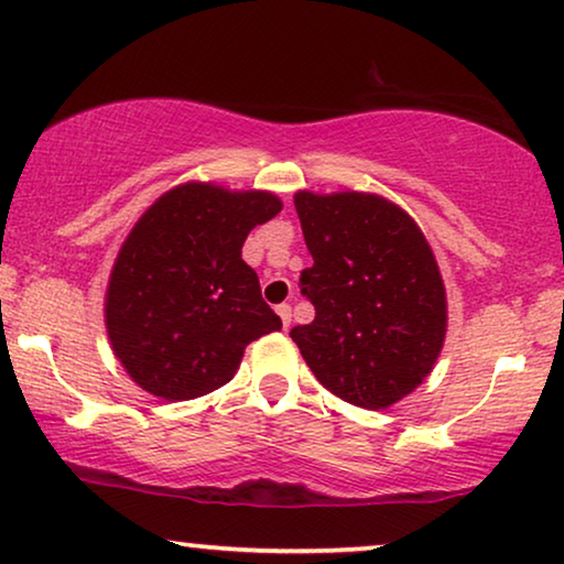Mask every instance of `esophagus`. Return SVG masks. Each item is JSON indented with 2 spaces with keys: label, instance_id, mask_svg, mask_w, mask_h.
I'll list each match as a JSON object with an SVG mask.
<instances>
[{
  "label": "esophagus",
  "instance_id": "esophagus-1",
  "mask_svg": "<svg viewBox=\"0 0 564 564\" xmlns=\"http://www.w3.org/2000/svg\"><path fill=\"white\" fill-rule=\"evenodd\" d=\"M276 313H280L282 326L290 328V323H292V307H290L288 303H282V305H276Z\"/></svg>",
  "mask_w": 564,
  "mask_h": 564
}]
</instances>
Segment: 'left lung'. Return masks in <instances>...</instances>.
Here are the masks:
<instances>
[{"label":"left lung","instance_id":"8db88e82","mask_svg":"<svg viewBox=\"0 0 564 564\" xmlns=\"http://www.w3.org/2000/svg\"><path fill=\"white\" fill-rule=\"evenodd\" d=\"M295 210L313 267L300 274L315 307L292 341L323 388L380 411L419 388L446 336V290L411 215L369 192L300 189Z\"/></svg>","mask_w":564,"mask_h":564}]
</instances>
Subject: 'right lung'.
<instances>
[{"mask_svg": "<svg viewBox=\"0 0 564 564\" xmlns=\"http://www.w3.org/2000/svg\"><path fill=\"white\" fill-rule=\"evenodd\" d=\"M280 210L272 192L187 182L138 218L105 295L107 338L138 388L169 403L207 395L234 380L246 346L282 328L241 259Z\"/></svg>", "mask_w": 564, "mask_h": 564, "instance_id": "obj_1", "label": "right lung"}]
</instances>
